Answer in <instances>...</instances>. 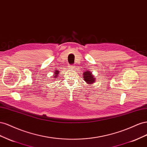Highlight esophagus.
<instances>
[{"label":"esophagus","mask_w":147,"mask_h":147,"mask_svg":"<svg viewBox=\"0 0 147 147\" xmlns=\"http://www.w3.org/2000/svg\"><path fill=\"white\" fill-rule=\"evenodd\" d=\"M69 67V69L71 70L74 69V68H75V66L74 65H70Z\"/></svg>","instance_id":"obj_1"}]
</instances>
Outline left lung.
Here are the masks:
<instances>
[{
    "mask_svg": "<svg viewBox=\"0 0 147 147\" xmlns=\"http://www.w3.org/2000/svg\"><path fill=\"white\" fill-rule=\"evenodd\" d=\"M83 78L87 84H93L95 82V78L93 74H92V72L90 71H85L83 73Z\"/></svg>",
    "mask_w": 147,
    "mask_h": 147,
    "instance_id": "obj_1",
    "label": "left lung"
}]
</instances>
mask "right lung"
<instances>
[{
	"instance_id": "obj_1",
	"label": "right lung",
	"mask_w": 147,
	"mask_h": 147,
	"mask_svg": "<svg viewBox=\"0 0 147 147\" xmlns=\"http://www.w3.org/2000/svg\"><path fill=\"white\" fill-rule=\"evenodd\" d=\"M55 73H54V74L53 75V76H54L53 78H55V79H57V76H58V74H59V73H60V72L59 71H58V70H56V71H55Z\"/></svg>"
}]
</instances>
